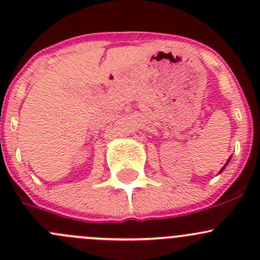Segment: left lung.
Here are the masks:
<instances>
[{"instance_id": "8db88e82", "label": "left lung", "mask_w": 260, "mask_h": 260, "mask_svg": "<svg viewBox=\"0 0 260 260\" xmlns=\"http://www.w3.org/2000/svg\"><path fill=\"white\" fill-rule=\"evenodd\" d=\"M230 158H232V157H230ZM230 158H229V159H228V161H226V164H225V166H224V167H222V169H221V170H220V172H219V174H221V172H222V171H224V169H225V167H226V166H228V164H229Z\"/></svg>"}]
</instances>
